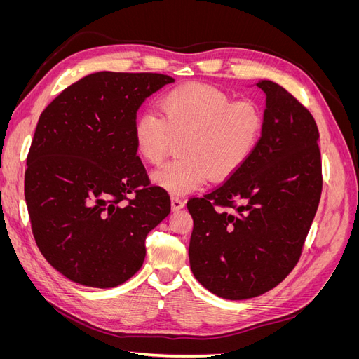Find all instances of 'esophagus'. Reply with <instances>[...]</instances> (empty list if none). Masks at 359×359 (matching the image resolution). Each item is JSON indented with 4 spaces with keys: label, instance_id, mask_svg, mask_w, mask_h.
<instances>
[{
    "label": "esophagus",
    "instance_id": "obj_1",
    "mask_svg": "<svg viewBox=\"0 0 359 359\" xmlns=\"http://www.w3.org/2000/svg\"><path fill=\"white\" fill-rule=\"evenodd\" d=\"M170 205H172V210L173 211H178V210L184 208V205H186V202H184V199L180 198V196H172Z\"/></svg>",
    "mask_w": 359,
    "mask_h": 359
}]
</instances>
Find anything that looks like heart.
<instances>
[{"mask_svg":"<svg viewBox=\"0 0 359 359\" xmlns=\"http://www.w3.org/2000/svg\"><path fill=\"white\" fill-rule=\"evenodd\" d=\"M158 107L160 115L142 111L135 116L132 136L137 156L151 165H160L181 140L180 157L153 173L172 194L196 190L208 177H232L253 156L264 133L257 103L232 100L211 85L177 86L161 97Z\"/></svg>","mask_w":359,"mask_h":359,"instance_id":"1","label":"heart"}]
</instances>
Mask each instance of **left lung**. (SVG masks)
<instances>
[{"mask_svg": "<svg viewBox=\"0 0 359 359\" xmlns=\"http://www.w3.org/2000/svg\"><path fill=\"white\" fill-rule=\"evenodd\" d=\"M256 85L266 94V107L253 156L222 186L187 202L191 271L226 299L259 297L289 276L322 193L313 115L278 83Z\"/></svg>", "mask_w": 359, "mask_h": 359, "instance_id": "obj_1", "label": "left lung"}]
</instances>
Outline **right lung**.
Here are the masks:
<instances>
[{"mask_svg": "<svg viewBox=\"0 0 359 359\" xmlns=\"http://www.w3.org/2000/svg\"><path fill=\"white\" fill-rule=\"evenodd\" d=\"M172 82L161 73L97 72L39 118L25 170L31 229L41 255L74 283L104 289L133 277L147 235L170 212L132 128L147 97Z\"/></svg>", "mask_w": 359, "mask_h": 359, "instance_id": "add662e5", "label": "right lung"}]
</instances>
